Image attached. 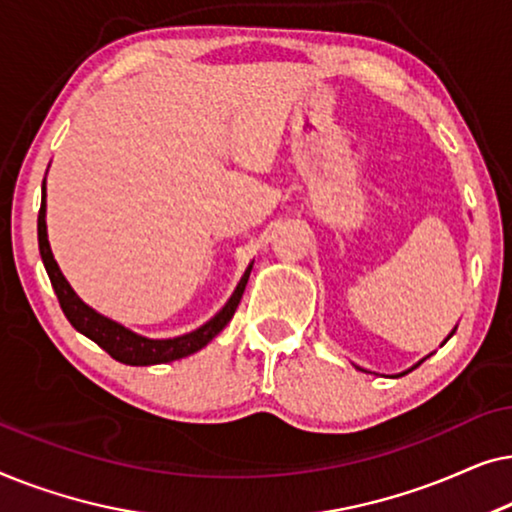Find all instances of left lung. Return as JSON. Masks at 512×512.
Wrapping results in <instances>:
<instances>
[{"label": "left lung", "instance_id": "8db88e82", "mask_svg": "<svg viewBox=\"0 0 512 512\" xmlns=\"http://www.w3.org/2000/svg\"><path fill=\"white\" fill-rule=\"evenodd\" d=\"M452 333H454V331H452ZM452 333H450V335H452ZM403 375H405V373H403Z\"/></svg>", "mask_w": 512, "mask_h": 512}]
</instances>
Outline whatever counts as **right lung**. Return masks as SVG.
Wrapping results in <instances>:
<instances>
[{
  "mask_svg": "<svg viewBox=\"0 0 512 512\" xmlns=\"http://www.w3.org/2000/svg\"><path fill=\"white\" fill-rule=\"evenodd\" d=\"M37 235H39V251H41V261H44V268L48 272V279H51L55 296H58V303L65 312V317L69 319L76 331L86 335L93 342H97L104 352H107L111 359L128 363V366H153V363H167V361H177L184 359V356L198 352L207 345L209 340L216 338L223 328L228 326V321L233 319V314L240 305L244 286L249 282V272H251V263L244 277L237 284V289L226 307L216 314L214 319H209L205 326H200L198 331L181 335V338H172V340H151L144 338V335H137L128 331V328L116 324L102 314H97L93 307H88L83 300L76 296L72 286L55 263L51 244H48V235H46V188H44V198H41V209H39V219H37Z\"/></svg>",
  "mask_w": 512,
  "mask_h": 512,
  "instance_id": "add662e5",
  "label": "right lung"
}]
</instances>
